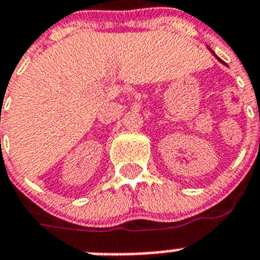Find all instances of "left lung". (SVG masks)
Returning a JSON list of instances; mask_svg holds the SVG:
<instances>
[{"mask_svg": "<svg viewBox=\"0 0 260 260\" xmlns=\"http://www.w3.org/2000/svg\"><path fill=\"white\" fill-rule=\"evenodd\" d=\"M208 49H210V48H208ZM210 50H211V49H210ZM211 53L214 54V56H215V57H216V58H218V60H219V61H220L221 64H224V65H225V62H223V61H221V60H220V58H219V57H218V56H216V54H215V53H214V52H212V50H211Z\"/></svg>", "mask_w": 260, "mask_h": 260, "instance_id": "1", "label": "left lung"}]
</instances>
